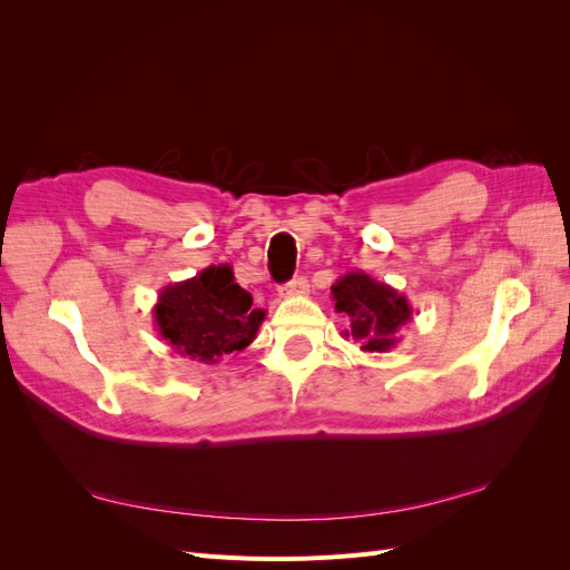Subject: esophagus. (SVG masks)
<instances>
[{"label":"esophagus","mask_w":570,"mask_h":570,"mask_svg":"<svg viewBox=\"0 0 570 570\" xmlns=\"http://www.w3.org/2000/svg\"><path fill=\"white\" fill-rule=\"evenodd\" d=\"M306 292H308V283L299 275V278L289 281L287 285L281 287V297H299V295H306Z\"/></svg>","instance_id":"34e87169"}]
</instances>
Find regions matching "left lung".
<instances>
[{"instance_id":"left-lung-1","label":"left lung","mask_w":570,"mask_h":570,"mask_svg":"<svg viewBox=\"0 0 570 570\" xmlns=\"http://www.w3.org/2000/svg\"><path fill=\"white\" fill-rule=\"evenodd\" d=\"M335 312L350 318L344 337H352L364 352L383 354L396 347L402 327L411 321V304L400 289L373 281L364 271L340 275L331 287Z\"/></svg>"}]
</instances>
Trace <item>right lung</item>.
Returning <instances> with one entry per match:
<instances>
[{
    "label": "right lung",
    "instance_id": "right-lung-1",
    "mask_svg": "<svg viewBox=\"0 0 570 570\" xmlns=\"http://www.w3.org/2000/svg\"><path fill=\"white\" fill-rule=\"evenodd\" d=\"M264 318L266 312L252 306V295L235 283L228 264L166 285L154 306L157 333L176 354L199 364H218L226 354L243 352Z\"/></svg>",
    "mask_w": 570,
    "mask_h": 570
}]
</instances>
